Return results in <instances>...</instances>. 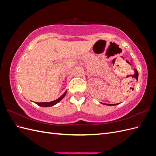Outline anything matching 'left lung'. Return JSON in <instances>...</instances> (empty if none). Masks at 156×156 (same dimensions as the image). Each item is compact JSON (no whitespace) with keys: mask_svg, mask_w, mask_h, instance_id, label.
<instances>
[{"mask_svg":"<svg viewBox=\"0 0 156 156\" xmlns=\"http://www.w3.org/2000/svg\"><path fill=\"white\" fill-rule=\"evenodd\" d=\"M105 105H116L117 104H105Z\"/></svg>","mask_w":156,"mask_h":156,"instance_id":"8db88e82","label":"left lung"}]
</instances>
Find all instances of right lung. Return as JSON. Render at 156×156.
Instances as JSON below:
<instances>
[{
  "label": "right lung",
  "instance_id": "right-lung-1",
  "mask_svg": "<svg viewBox=\"0 0 156 156\" xmlns=\"http://www.w3.org/2000/svg\"><path fill=\"white\" fill-rule=\"evenodd\" d=\"M67 91H66L62 96H61L59 98L56 99V100L53 101H51V102H41V103H37L36 102V103L37 105H38L40 107H50V106H53L55 104H56V103H58L62 99L66 96V94Z\"/></svg>",
  "mask_w": 156,
  "mask_h": 156
}]
</instances>
